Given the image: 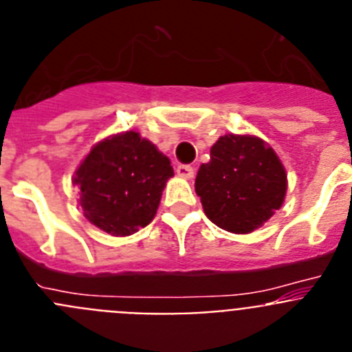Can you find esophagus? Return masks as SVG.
Listing matches in <instances>:
<instances>
[{
  "label": "esophagus",
  "instance_id": "34e87169",
  "mask_svg": "<svg viewBox=\"0 0 352 352\" xmlns=\"http://www.w3.org/2000/svg\"><path fill=\"white\" fill-rule=\"evenodd\" d=\"M176 173H178L182 178H186V179L194 178V167L188 166V164H182V166H178Z\"/></svg>",
  "mask_w": 352,
  "mask_h": 352
}]
</instances>
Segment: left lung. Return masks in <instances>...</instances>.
<instances>
[{
  "instance_id": "obj_1",
  "label": "left lung",
  "mask_w": 352,
  "mask_h": 352,
  "mask_svg": "<svg viewBox=\"0 0 352 352\" xmlns=\"http://www.w3.org/2000/svg\"><path fill=\"white\" fill-rule=\"evenodd\" d=\"M287 174L280 158L256 135L227 133L199 167L195 194L208 219L234 234H247L280 210Z\"/></svg>"
}]
</instances>
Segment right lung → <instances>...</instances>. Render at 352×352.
I'll use <instances>...</instances> for the list:
<instances>
[{
  "instance_id": "add662e5",
  "label": "right lung",
  "mask_w": 352,
  "mask_h": 352,
  "mask_svg": "<svg viewBox=\"0 0 352 352\" xmlns=\"http://www.w3.org/2000/svg\"><path fill=\"white\" fill-rule=\"evenodd\" d=\"M169 158L138 132L104 139L76 170L84 217L113 236H130L157 214L162 190L173 178Z\"/></svg>"
}]
</instances>
